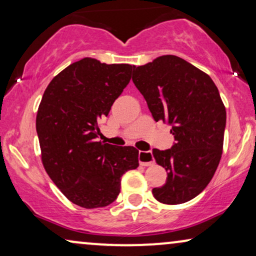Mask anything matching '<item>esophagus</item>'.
Listing matches in <instances>:
<instances>
[{
  "label": "esophagus",
  "mask_w": 256,
  "mask_h": 256,
  "mask_svg": "<svg viewBox=\"0 0 256 256\" xmlns=\"http://www.w3.org/2000/svg\"><path fill=\"white\" fill-rule=\"evenodd\" d=\"M138 162L143 166H152L155 163L152 152H138Z\"/></svg>",
  "instance_id": "obj_1"
}]
</instances>
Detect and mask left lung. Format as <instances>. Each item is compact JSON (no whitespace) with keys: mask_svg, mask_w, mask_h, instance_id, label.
<instances>
[{"mask_svg":"<svg viewBox=\"0 0 256 256\" xmlns=\"http://www.w3.org/2000/svg\"><path fill=\"white\" fill-rule=\"evenodd\" d=\"M132 82L154 120L169 124L174 142L154 149L157 164L166 170L163 186L152 194L163 204H183L211 182L222 154L226 110L208 74L177 56L166 54L134 66Z\"/></svg>","mask_w":256,"mask_h":256,"instance_id":"obj_1","label":"left lung"}]
</instances>
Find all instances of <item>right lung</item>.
<instances>
[{"label": "right lung", "instance_id": "1", "mask_svg": "<svg viewBox=\"0 0 256 256\" xmlns=\"http://www.w3.org/2000/svg\"><path fill=\"white\" fill-rule=\"evenodd\" d=\"M134 66L84 58L48 84L38 107L36 129L42 162L73 204L104 208L118 198L122 174L138 166V150L96 142L99 120L124 92Z\"/></svg>", "mask_w": 256, "mask_h": 256}]
</instances>
